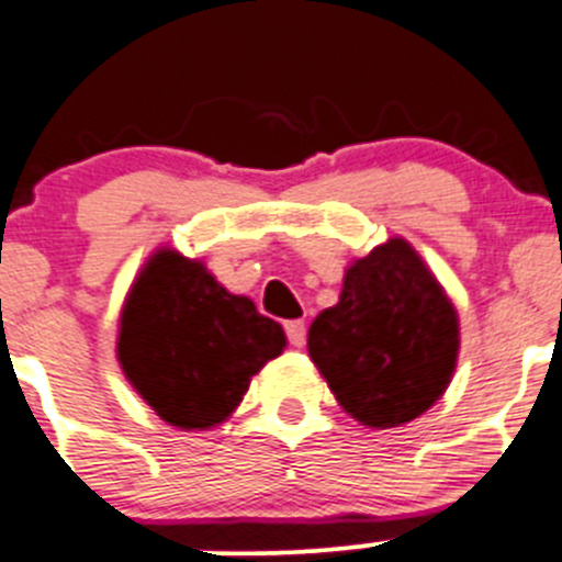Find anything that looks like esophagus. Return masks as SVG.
<instances>
[{"instance_id":"1","label":"esophagus","mask_w":562,"mask_h":562,"mask_svg":"<svg viewBox=\"0 0 562 562\" xmlns=\"http://www.w3.org/2000/svg\"><path fill=\"white\" fill-rule=\"evenodd\" d=\"M284 330L292 347L306 345V323L303 319H290V323H284Z\"/></svg>"}]
</instances>
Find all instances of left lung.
Returning a JSON list of instances; mask_svg holds the SVG:
<instances>
[{"instance_id":"obj_1","label":"left lung","mask_w":562,"mask_h":562,"mask_svg":"<svg viewBox=\"0 0 562 562\" xmlns=\"http://www.w3.org/2000/svg\"><path fill=\"white\" fill-rule=\"evenodd\" d=\"M308 356L352 419L397 427L452 381L458 314L416 250L389 239L345 272L339 303L308 328Z\"/></svg>"}]
</instances>
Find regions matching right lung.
<instances>
[{
  "mask_svg": "<svg viewBox=\"0 0 562 562\" xmlns=\"http://www.w3.org/2000/svg\"><path fill=\"white\" fill-rule=\"evenodd\" d=\"M284 345V328L254 301L228 295L201 261L159 250L126 297L117 361L165 422L204 430L243 403Z\"/></svg>",
  "mask_w": 562,
  "mask_h": 562,
  "instance_id": "obj_1",
  "label": "right lung"
}]
</instances>
